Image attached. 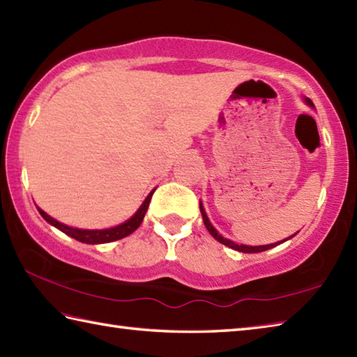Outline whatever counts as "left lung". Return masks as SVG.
<instances>
[{
    "label": "left lung",
    "mask_w": 357,
    "mask_h": 357,
    "mask_svg": "<svg viewBox=\"0 0 357 357\" xmlns=\"http://www.w3.org/2000/svg\"><path fill=\"white\" fill-rule=\"evenodd\" d=\"M305 101H307V103H308L310 106H312V101H311L310 98H305ZM200 213H202V217H203V223H205L206 229L211 232V236H213V237L217 240V242H220V243H223V245H227V246H229V248L236 250V251H240V252H261V251L271 250V248H274V246H278L279 243L285 242V240H288V238L293 237V236H291V237H288V238H285V240H282V242L271 243V245H264V246H246V245H237V243H234V242H231V240L222 237V236L219 234V232H217V229L213 227V225H211V222H209V219H208V215H206V213H205V209H203V206H202V203H200Z\"/></svg>",
    "instance_id": "8db88e82"
}]
</instances>
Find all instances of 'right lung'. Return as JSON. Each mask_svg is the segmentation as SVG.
Wrapping results in <instances>:
<instances>
[{
    "instance_id": "add662e5",
    "label": "right lung",
    "mask_w": 357,
    "mask_h": 357,
    "mask_svg": "<svg viewBox=\"0 0 357 357\" xmlns=\"http://www.w3.org/2000/svg\"><path fill=\"white\" fill-rule=\"evenodd\" d=\"M154 191H152L146 200L143 202V205L138 208L137 213L130 217V219L125 223L119 225V227L115 228H109V229H78V228H70L68 225H63L60 222H56L52 217L47 215L45 211L38 208V213L41 214L43 219L46 222H49L50 225H54L55 228H58L60 231H63L64 234L70 236L72 238L78 240V242H83V243H91V245H96V243H107V242H114V240H120L123 237H126L129 234H132V232L140 227L142 222H143V217L146 214L148 206H149V202Z\"/></svg>"
}]
</instances>
